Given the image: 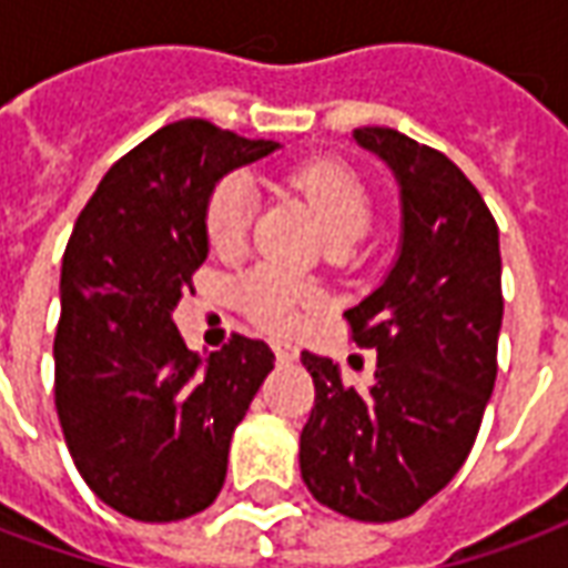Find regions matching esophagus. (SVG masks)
Wrapping results in <instances>:
<instances>
[{
	"instance_id": "1",
	"label": "esophagus",
	"mask_w": 568,
	"mask_h": 568,
	"mask_svg": "<svg viewBox=\"0 0 568 568\" xmlns=\"http://www.w3.org/2000/svg\"><path fill=\"white\" fill-rule=\"evenodd\" d=\"M273 353H276V358H280L283 365H288V362H295V358H297V346L276 341V344H273Z\"/></svg>"
}]
</instances>
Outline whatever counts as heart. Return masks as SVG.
<instances>
[{
    "mask_svg": "<svg viewBox=\"0 0 568 568\" xmlns=\"http://www.w3.org/2000/svg\"><path fill=\"white\" fill-rule=\"evenodd\" d=\"M288 185L307 200L332 243H353L371 227L374 200L349 163L334 158L297 163L288 173ZM255 206L258 194L246 175H231L212 191L206 203V234L215 252L234 255L243 248L255 219ZM234 301L255 325L285 334L301 325L304 313L316 304V292L283 267L261 264L234 285Z\"/></svg>",
    "mask_w": 568,
    "mask_h": 568,
    "instance_id": "1",
    "label": "heart"
}]
</instances>
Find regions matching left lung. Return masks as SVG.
Returning a JSON list of instances; mask_svg holds the SVG:
<instances>
[{"label":"left lung","mask_w":568,"mask_h":568,"mask_svg":"<svg viewBox=\"0 0 568 568\" xmlns=\"http://www.w3.org/2000/svg\"><path fill=\"white\" fill-rule=\"evenodd\" d=\"M353 140L393 170L402 246L381 288L344 313L353 341L377 349L368 389L346 386L332 358L301 356L316 386L301 477L332 511L389 524L447 487L477 438L499 371V227L447 154L393 128Z\"/></svg>","instance_id":"8db88e82"}]
</instances>
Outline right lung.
Masks as SVG:
<instances>
[{
    "instance_id": "right-lung-1",
    "label": "right lung",
    "mask_w": 568,
    "mask_h": 568,
    "mask_svg": "<svg viewBox=\"0 0 568 568\" xmlns=\"http://www.w3.org/2000/svg\"><path fill=\"white\" fill-rule=\"evenodd\" d=\"M280 142L185 118L128 151L69 236L54 337V405L84 484L124 517L185 520L227 475L231 435L273 371L234 334L200 358L173 310L210 252L206 203L224 175Z\"/></svg>"
}]
</instances>
